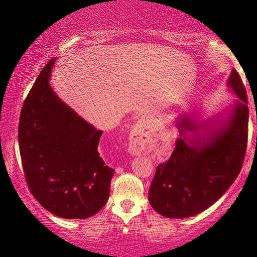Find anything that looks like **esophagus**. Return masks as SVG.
<instances>
[{
	"label": "esophagus",
	"mask_w": 257,
	"mask_h": 257,
	"mask_svg": "<svg viewBox=\"0 0 257 257\" xmlns=\"http://www.w3.org/2000/svg\"><path fill=\"white\" fill-rule=\"evenodd\" d=\"M143 128L141 126H138L137 131L134 133V138L131 139V144H129V152L132 153V155L137 156L139 153H141L144 149V145H143Z\"/></svg>",
	"instance_id": "34e87169"
}]
</instances>
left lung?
<instances>
[{"label": "left lung", "instance_id": "obj_1", "mask_svg": "<svg viewBox=\"0 0 257 257\" xmlns=\"http://www.w3.org/2000/svg\"><path fill=\"white\" fill-rule=\"evenodd\" d=\"M227 87L234 104L211 118L199 120L197 111L180 114V138L174 152L156 169L149 191L150 204L169 219L198 215L211 206L237 179L246 151L249 108L238 72Z\"/></svg>", "mask_w": 257, "mask_h": 257}]
</instances>
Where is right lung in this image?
Here are the masks:
<instances>
[{"instance_id":"add662e5","label":"right lung","mask_w":257,"mask_h":257,"mask_svg":"<svg viewBox=\"0 0 257 257\" xmlns=\"http://www.w3.org/2000/svg\"><path fill=\"white\" fill-rule=\"evenodd\" d=\"M57 58L44 66L20 112V157L29 188L63 219H87L107 202L114 170L98 151L102 132L78 116L49 84Z\"/></svg>"}]
</instances>
